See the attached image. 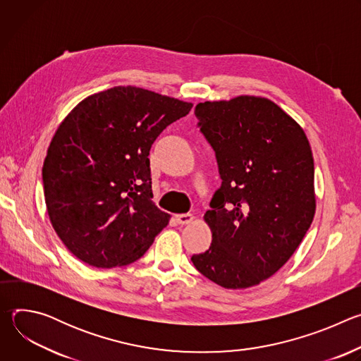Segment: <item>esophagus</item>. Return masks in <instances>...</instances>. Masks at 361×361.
I'll return each instance as SVG.
<instances>
[{
	"instance_id": "1",
	"label": "esophagus",
	"mask_w": 361,
	"mask_h": 361,
	"mask_svg": "<svg viewBox=\"0 0 361 361\" xmlns=\"http://www.w3.org/2000/svg\"><path fill=\"white\" fill-rule=\"evenodd\" d=\"M194 216L192 214H177L176 220L178 224H190L192 221Z\"/></svg>"
}]
</instances>
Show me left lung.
Wrapping results in <instances>:
<instances>
[{
  "instance_id": "1",
  "label": "left lung",
  "mask_w": 361,
  "mask_h": 361,
  "mask_svg": "<svg viewBox=\"0 0 361 361\" xmlns=\"http://www.w3.org/2000/svg\"><path fill=\"white\" fill-rule=\"evenodd\" d=\"M221 178L204 220L213 241L194 267L224 288H247L277 273L310 228L314 161L302 128L267 98L241 95L195 107Z\"/></svg>"
}]
</instances>
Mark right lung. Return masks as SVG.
Instances as JSON below:
<instances>
[{"mask_svg":"<svg viewBox=\"0 0 361 361\" xmlns=\"http://www.w3.org/2000/svg\"><path fill=\"white\" fill-rule=\"evenodd\" d=\"M192 104L137 87L87 97L66 117L42 166L48 216L81 262L127 266L170 216L152 202L149 149Z\"/></svg>","mask_w":361,"mask_h":361,"instance_id":"obj_1","label":"right lung"}]
</instances>
